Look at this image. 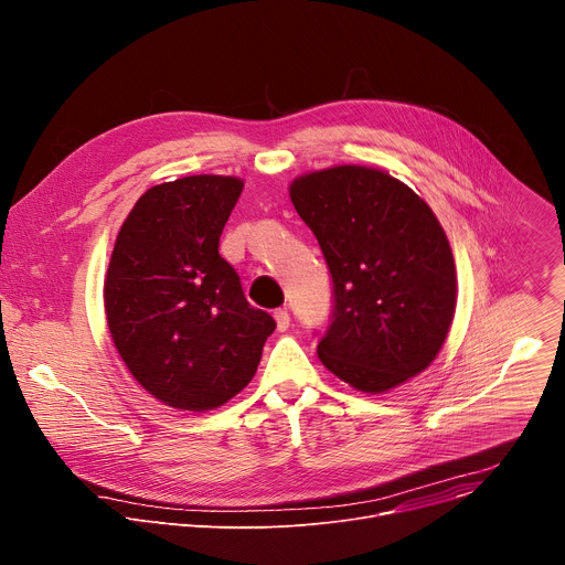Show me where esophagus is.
<instances>
[{
    "mask_svg": "<svg viewBox=\"0 0 565 565\" xmlns=\"http://www.w3.org/2000/svg\"><path fill=\"white\" fill-rule=\"evenodd\" d=\"M275 321H277V331H288L290 327V312L286 308L275 310Z\"/></svg>",
    "mask_w": 565,
    "mask_h": 565,
    "instance_id": "obj_1",
    "label": "esophagus"
}]
</instances>
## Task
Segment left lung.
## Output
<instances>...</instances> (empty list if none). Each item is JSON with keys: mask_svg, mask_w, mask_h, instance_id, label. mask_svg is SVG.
Wrapping results in <instances>:
<instances>
[{"mask_svg": "<svg viewBox=\"0 0 565 565\" xmlns=\"http://www.w3.org/2000/svg\"><path fill=\"white\" fill-rule=\"evenodd\" d=\"M290 199L333 279L321 364L364 393L425 371L456 310V266L431 207L405 183L362 166L292 181Z\"/></svg>", "mask_w": 565, "mask_h": 565, "instance_id": "1", "label": "left lung"}]
</instances>
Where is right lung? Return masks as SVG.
<instances>
[{
	"label": "right lung",
	"instance_id": "right-lung-1",
	"mask_svg": "<svg viewBox=\"0 0 565 565\" xmlns=\"http://www.w3.org/2000/svg\"><path fill=\"white\" fill-rule=\"evenodd\" d=\"M244 181L199 174L149 188L125 218L105 277L111 340L145 391L210 412L257 373L275 319L248 303L218 238Z\"/></svg>",
	"mask_w": 565,
	"mask_h": 565
}]
</instances>
